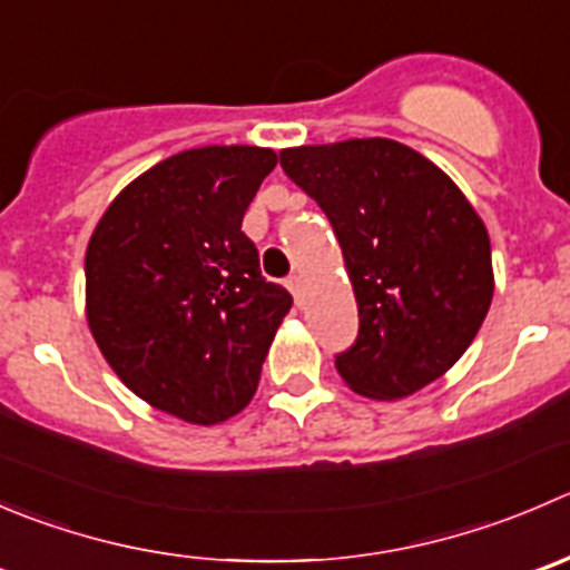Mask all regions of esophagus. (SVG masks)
<instances>
[{
  "label": "esophagus",
  "instance_id": "34e87169",
  "mask_svg": "<svg viewBox=\"0 0 570 570\" xmlns=\"http://www.w3.org/2000/svg\"><path fill=\"white\" fill-rule=\"evenodd\" d=\"M286 286H289V292L295 295V303L301 306L303 303V292H306V278L303 275H292L289 281H286Z\"/></svg>",
  "mask_w": 570,
  "mask_h": 570
}]
</instances>
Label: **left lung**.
<instances>
[{"instance_id": "8db88e82", "label": "left lung", "mask_w": 570, "mask_h": 570, "mask_svg": "<svg viewBox=\"0 0 570 570\" xmlns=\"http://www.w3.org/2000/svg\"><path fill=\"white\" fill-rule=\"evenodd\" d=\"M278 156L334 225L356 297V345L336 356L342 381L373 401H401L449 373L495 289L490 234L460 186L379 136Z\"/></svg>"}]
</instances>
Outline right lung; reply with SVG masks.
<instances>
[{"label":"right lung","mask_w":570,"mask_h":570,"mask_svg":"<svg viewBox=\"0 0 570 570\" xmlns=\"http://www.w3.org/2000/svg\"><path fill=\"white\" fill-rule=\"evenodd\" d=\"M269 147L184 150L125 186L86 247V320L121 384L191 425L253 401L292 295L262 278L242 219Z\"/></svg>","instance_id":"right-lung-1"}]
</instances>
